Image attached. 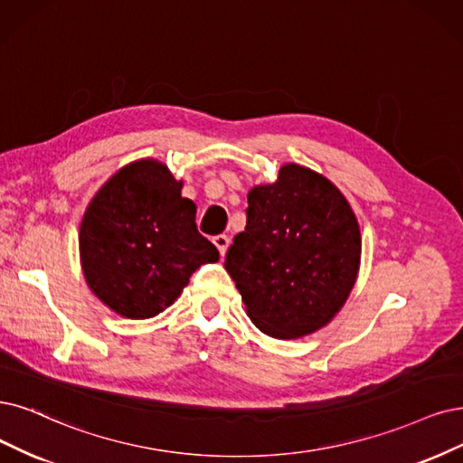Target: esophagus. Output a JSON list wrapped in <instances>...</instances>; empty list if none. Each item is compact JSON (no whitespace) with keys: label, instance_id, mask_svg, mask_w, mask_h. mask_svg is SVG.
Segmentation results:
<instances>
[{"label":"esophagus","instance_id":"esophagus-1","mask_svg":"<svg viewBox=\"0 0 463 463\" xmlns=\"http://www.w3.org/2000/svg\"><path fill=\"white\" fill-rule=\"evenodd\" d=\"M213 244L217 246V250H219L221 255H225L227 250H229V244H231V238H229L227 234H217V236L213 238Z\"/></svg>","mask_w":463,"mask_h":463}]
</instances>
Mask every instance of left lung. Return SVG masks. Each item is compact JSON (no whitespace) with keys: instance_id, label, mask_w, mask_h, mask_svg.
Listing matches in <instances>:
<instances>
[{"instance_id":"obj_1","label":"left lung","mask_w":463,"mask_h":463,"mask_svg":"<svg viewBox=\"0 0 463 463\" xmlns=\"http://www.w3.org/2000/svg\"><path fill=\"white\" fill-rule=\"evenodd\" d=\"M246 215L225 269L251 322L277 339L326 326L361 265V231L345 196L317 171L286 164L275 183L251 188Z\"/></svg>"}]
</instances>
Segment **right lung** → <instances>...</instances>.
<instances>
[{
  "label": "right lung",
  "instance_id": "right-lung-1",
  "mask_svg": "<svg viewBox=\"0 0 463 463\" xmlns=\"http://www.w3.org/2000/svg\"><path fill=\"white\" fill-rule=\"evenodd\" d=\"M165 164L137 160L100 186L80 227L91 292L118 315L150 318L174 303L193 272L219 260L196 229V205L181 196Z\"/></svg>",
  "mask_w": 463,
  "mask_h": 463
}]
</instances>
